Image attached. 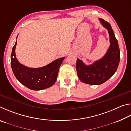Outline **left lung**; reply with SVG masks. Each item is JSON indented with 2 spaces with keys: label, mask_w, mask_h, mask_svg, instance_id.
I'll return each mask as SVG.
<instances>
[{
  "label": "left lung",
  "mask_w": 131,
  "mask_h": 131,
  "mask_svg": "<svg viewBox=\"0 0 131 131\" xmlns=\"http://www.w3.org/2000/svg\"><path fill=\"white\" fill-rule=\"evenodd\" d=\"M104 27L108 30L110 46L102 58L92 65H85L83 61L77 59L76 70L79 79L84 83L91 85L103 84L109 79L118 68L120 55L118 41L110 24L103 19L99 18Z\"/></svg>",
  "instance_id": "8db88e82"
}]
</instances>
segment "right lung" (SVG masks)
<instances>
[{
    "label": "right lung",
    "instance_id": "add662e5",
    "mask_svg": "<svg viewBox=\"0 0 131 131\" xmlns=\"http://www.w3.org/2000/svg\"><path fill=\"white\" fill-rule=\"evenodd\" d=\"M15 43L11 55V66L16 79L20 83L32 90H41L54 85L57 80L59 67L65 58L58 59L47 66L40 68L26 67L15 57Z\"/></svg>",
    "mask_w": 131,
    "mask_h": 131
}]
</instances>
